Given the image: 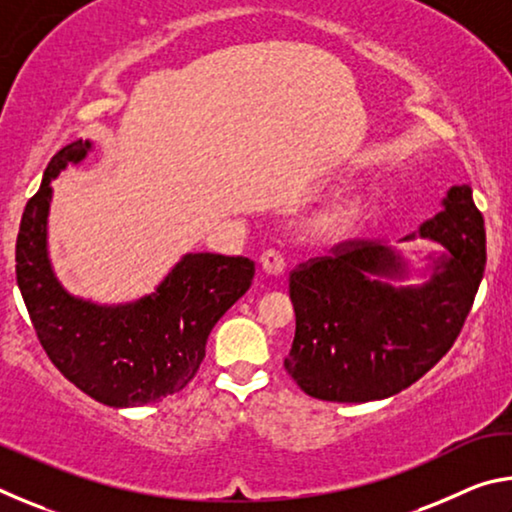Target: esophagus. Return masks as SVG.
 <instances>
[{
    "label": "esophagus",
    "instance_id": "esophagus-1",
    "mask_svg": "<svg viewBox=\"0 0 512 512\" xmlns=\"http://www.w3.org/2000/svg\"><path fill=\"white\" fill-rule=\"evenodd\" d=\"M259 264H262V271L271 277H280L284 273V268H287V262H284V257L277 253V250H266V253L259 257Z\"/></svg>",
    "mask_w": 512,
    "mask_h": 512
}]
</instances>
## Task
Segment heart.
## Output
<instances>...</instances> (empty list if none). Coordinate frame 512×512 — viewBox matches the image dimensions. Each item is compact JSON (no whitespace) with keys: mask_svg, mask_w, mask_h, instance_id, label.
<instances>
[{"mask_svg":"<svg viewBox=\"0 0 512 512\" xmlns=\"http://www.w3.org/2000/svg\"><path fill=\"white\" fill-rule=\"evenodd\" d=\"M359 214H361V205L357 201H345L329 207V210L320 216L318 225L325 235H341V232L350 230L352 225L357 223Z\"/></svg>","mask_w":512,"mask_h":512,"instance_id":"heart-1","label":"heart"}]
</instances>
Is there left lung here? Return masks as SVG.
<instances>
[{"label":"left lung","instance_id":"1","mask_svg":"<svg viewBox=\"0 0 512 512\" xmlns=\"http://www.w3.org/2000/svg\"><path fill=\"white\" fill-rule=\"evenodd\" d=\"M418 237L447 250L427 255L422 284L393 287L391 280H409V259L381 241H350L291 273L296 339L284 368L307 395L345 404L384 400L452 348L485 268L472 187L449 189L443 210L402 241Z\"/></svg>","mask_w":512,"mask_h":512}]
</instances>
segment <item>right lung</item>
<instances>
[{
  "instance_id": "1",
  "label": "right lung",
  "mask_w": 512,
  "mask_h": 512,
  "mask_svg": "<svg viewBox=\"0 0 512 512\" xmlns=\"http://www.w3.org/2000/svg\"><path fill=\"white\" fill-rule=\"evenodd\" d=\"M90 151V140H76L51 158L38 194L24 207L15 275L51 363L92 400L131 409L183 391L194 379L207 336L250 289L255 262L187 253L153 293L133 302L99 305L72 296L49 257L51 180Z\"/></svg>"
}]
</instances>
